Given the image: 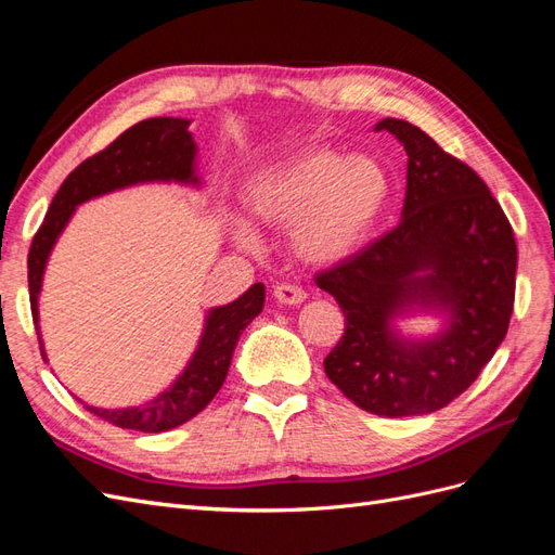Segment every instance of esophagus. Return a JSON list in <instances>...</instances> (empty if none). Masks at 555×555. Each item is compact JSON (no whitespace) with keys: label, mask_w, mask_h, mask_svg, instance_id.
<instances>
[{"label":"esophagus","mask_w":555,"mask_h":555,"mask_svg":"<svg viewBox=\"0 0 555 555\" xmlns=\"http://www.w3.org/2000/svg\"><path fill=\"white\" fill-rule=\"evenodd\" d=\"M273 296L282 306H300L306 300V292L296 287V284H278L273 289Z\"/></svg>","instance_id":"1"}]
</instances>
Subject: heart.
<instances>
[{"label": "heart", "instance_id": "b5f03b06", "mask_svg": "<svg viewBox=\"0 0 555 555\" xmlns=\"http://www.w3.org/2000/svg\"><path fill=\"white\" fill-rule=\"evenodd\" d=\"M393 196V178L373 155H347L310 145L268 166L249 182V212L273 227H289L296 255L317 266L340 263L375 236ZM233 236L257 245L247 222L233 220Z\"/></svg>", "mask_w": 555, "mask_h": 555}]
</instances>
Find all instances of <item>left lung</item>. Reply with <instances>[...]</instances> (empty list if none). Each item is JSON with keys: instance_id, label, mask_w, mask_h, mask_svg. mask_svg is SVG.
I'll use <instances>...</instances> for the list:
<instances>
[{"instance_id": "obj_1", "label": "left lung", "mask_w": 555, "mask_h": 555, "mask_svg": "<svg viewBox=\"0 0 555 555\" xmlns=\"http://www.w3.org/2000/svg\"><path fill=\"white\" fill-rule=\"evenodd\" d=\"M408 153L400 224L326 273L317 287L345 314L324 371L361 410L430 414L461 396L505 340L514 310L516 241L486 182L418 127L384 117ZM430 313L441 328L402 334L400 318Z\"/></svg>"}]
</instances>
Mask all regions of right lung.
Wrapping results in <instances>:
<instances>
[{
    "label": "right lung",
    "mask_w": 555,
    "mask_h": 555,
    "mask_svg": "<svg viewBox=\"0 0 555 555\" xmlns=\"http://www.w3.org/2000/svg\"><path fill=\"white\" fill-rule=\"evenodd\" d=\"M190 125L192 120H188V117H150V120L127 129L120 139H115L99 155L82 162L62 182L53 204H50L46 212L41 229L37 231L35 241H31L27 259L29 304L43 361H48L39 326V296L43 287V273L76 208L80 204H88L90 198L150 182H176L196 190L204 188V180H201L196 166L198 147ZM263 300L266 287L257 282L241 298L231 300L227 306L210 308L192 359L182 367V373L153 400L143 402V405L115 410L94 405L86 408L117 428L141 433H164L190 422L222 389L233 359V349H236L245 326L263 310Z\"/></svg>",
    "instance_id": "1"
}]
</instances>
